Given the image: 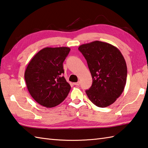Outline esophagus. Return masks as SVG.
I'll return each mask as SVG.
<instances>
[{
    "mask_svg": "<svg viewBox=\"0 0 148 148\" xmlns=\"http://www.w3.org/2000/svg\"><path fill=\"white\" fill-rule=\"evenodd\" d=\"M79 84H80V82H76V83H74V85H76V86H79Z\"/></svg>",
    "mask_w": 148,
    "mask_h": 148,
    "instance_id": "obj_1",
    "label": "esophagus"
}]
</instances>
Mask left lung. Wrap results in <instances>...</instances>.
Listing matches in <instances>:
<instances>
[{"label":"left lung","mask_w":148,"mask_h":148,"mask_svg":"<svg viewBox=\"0 0 148 148\" xmlns=\"http://www.w3.org/2000/svg\"><path fill=\"white\" fill-rule=\"evenodd\" d=\"M79 51L87 62L92 77L91 87L86 90L95 106L105 108L122 94L126 83L127 66L121 51L108 43L94 41L81 45Z\"/></svg>","instance_id":"1"}]
</instances>
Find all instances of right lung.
<instances>
[{
	"mask_svg": "<svg viewBox=\"0 0 148 148\" xmlns=\"http://www.w3.org/2000/svg\"><path fill=\"white\" fill-rule=\"evenodd\" d=\"M71 49L45 47L34 55L25 69L28 91L40 105L53 108L65 100L71 85L63 76V63Z\"/></svg>",
	"mask_w": 148,
	"mask_h": 148,
	"instance_id": "1",
	"label": "right lung"
}]
</instances>
